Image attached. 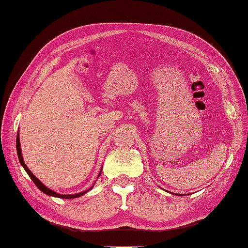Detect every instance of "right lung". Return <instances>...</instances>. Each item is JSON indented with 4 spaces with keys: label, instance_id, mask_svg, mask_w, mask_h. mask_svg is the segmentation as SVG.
I'll list each match as a JSON object with an SVG mask.
<instances>
[{
    "label": "right lung",
    "instance_id": "right-lung-1",
    "mask_svg": "<svg viewBox=\"0 0 248 248\" xmlns=\"http://www.w3.org/2000/svg\"><path fill=\"white\" fill-rule=\"evenodd\" d=\"M16 148H17L18 158H19L20 164L22 165V167L25 168L26 172L29 174V177H30L31 180H32V181L34 182V184H35V186H37V187L39 188V190L42 191L43 193H46V194L51 195V196H55V197H60V199H76V197H79V196H81V195L85 194V193H87L88 191H90V190H91V188H92V187H91V188H89V190H87V191L81 192V193H78V194H74V195H62V194H58V193L54 192V191H52V190H49V188H47L46 186H43V184L41 183V181H40V180H39L38 178L34 177L33 173L31 172V171L28 169V167H27V166H26V164L24 163V158H22V156H21L20 142H19V137H18V134H17V139H16ZM100 174H101V172H100ZM100 174H98V177H100Z\"/></svg>",
    "mask_w": 248,
    "mask_h": 248
}]
</instances>
